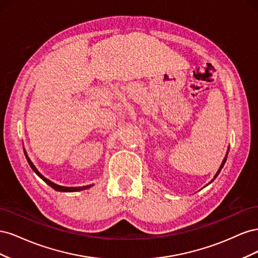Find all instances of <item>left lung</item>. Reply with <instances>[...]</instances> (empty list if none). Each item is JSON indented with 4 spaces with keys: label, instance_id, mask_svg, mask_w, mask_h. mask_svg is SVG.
<instances>
[{
    "label": "left lung",
    "instance_id": "obj_1",
    "mask_svg": "<svg viewBox=\"0 0 258 258\" xmlns=\"http://www.w3.org/2000/svg\"><path fill=\"white\" fill-rule=\"evenodd\" d=\"M225 162H226V157H225V158H224V160H223V162H222V165H221V167H220V169H218V171H217V172H216V174H215V176H214V178H215V177H216V176H217V175H218V173H220V172H221V170H222V168H223V167H224V163H225ZM214 178H213V179H214ZM213 179H212V181H213ZM212 181H211V182H212Z\"/></svg>",
    "mask_w": 258,
    "mask_h": 258
}]
</instances>
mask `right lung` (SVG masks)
<instances>
[{
    "mask_svg": "<svg viewBox=\"0 0 258 258\" xmlns=\"http://www.w3.org/2000/svg\"><path fill=\"white\" fill-rule=\"evenodd\" d=\"M25 155H26V158H27V160H28V162H29L30 167L32 168V170L34 171V172H35L38 176H40L46 184H48L50 187H52V188H53L54 190H58V191H69V192H71V191L84 190V189H87V188H89V187H91V185H88V186H83V187H66V186H60V185L54 184V183H52L51 181H49L48 178H46L44 175H42L40 172H38L37 169L35 168V166H34L33 163H32V161H31V160H30V158L28 157V155H27L26 151H25Z\"/></svg>",
    "mask_w": 258,
    "mask_h": 258,
    "instance_id": "1",
    "label": "right lung"
}]
</instances>
